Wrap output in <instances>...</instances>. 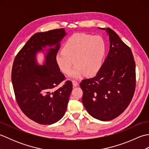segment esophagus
<instances>
[{
  "instance_id": "1",
  "label": "esophagus",
  "mask_w": 149,
  "mask_h": 149,
  "mask_svg": "<svg viewBox=\"0 0 149 149\" xmlns=\"http://www.w3.org/2000/svg\"><path fill=\"white\" fill-rule=\"evenodd\" d=\"M72 84H73V86H77V85L79 84L76 81H72Z\"/></svg>"
}]
</instances>
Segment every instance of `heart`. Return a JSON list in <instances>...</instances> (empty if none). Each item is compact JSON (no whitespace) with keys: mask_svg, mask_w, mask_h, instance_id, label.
<instances>
[{"mask_svg":"<svg viewBox=\"0 0 149 149\" xmlns=\"http://www.w3.org/2000/svg\"><path fill=\"white\" fill-rule=\"evenodd\" d=\"M63 51L56 55V62L64 74L70 72L73 64L76 65L70 75L77 78L85 74L92 75L99 72L105 56L106 45L100 36L75 34L67 39Z\"/></svg>","mask_w":149,"mask_h":149,"instance_id":"b5f03b06","label":"heart"}]
</instances>
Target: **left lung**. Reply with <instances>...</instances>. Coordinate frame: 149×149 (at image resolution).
<instances>
[{
    "mask_svg": "<svg viewBox=\"0 0 149 149\" xmlns=\"http://www.w3.org/2000/svg\"><path fill=\"white\" fill-rule=\"evenodd\" d=\"M109 50L95 77L80 83L83 104L87 112L101 121L118 116L128 107L136 88V65L131 49L110 28Z\"/></svg>",
    "mask_w": 149,
    "mask_h": 149,
    "instance_id": "obj_1",
    "label": "left lung"
}]
</instances>
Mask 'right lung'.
I'll use <instances>...</instances> for the list:
<instances>
[{
    "label": "right lung",
    "instance_id": "add662e5",
    "mask_svg": "<svg viewBox=\"0 0 149 149\" xmlns=\"http://www.w3.org/2000/svg\"><path fill=\"white\" fill-rule=\"evenodd\" d=\"M66 35L64 29L34 34L15 57L11 81L16 100L25 115L43 125L54 123L64 116L72 90L70 81L56 87L65 79L56 64L60 42ZM43 52L42 65L36 56Z\"/></svg>",
    "mask_w": 149,
    "mask_h": 149
}]
</instances>
